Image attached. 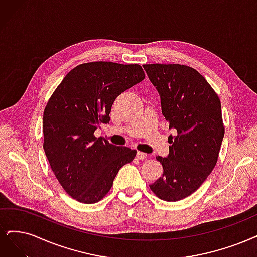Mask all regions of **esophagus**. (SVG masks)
I'll return each mask as SVG.
<instances>
[{"instance_id": "34e87169", "label": "esophagus", "mask_w": 257, "mask_h": 257, "mask_svg": "<svg viewBox=\"0 0 257 257\" xmlns=\"http://www.w3.org/2000/svg\"><path fill=\"white\" fill-rule=\"evenodd\" d=\"M146 158H147V155L144 154V153H142V151H138V153H137V159H139V160H144V159H146Z\"/></svg>"}]
</instances>
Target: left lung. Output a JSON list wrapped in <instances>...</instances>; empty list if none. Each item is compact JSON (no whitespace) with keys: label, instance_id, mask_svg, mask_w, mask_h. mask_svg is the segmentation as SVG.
Wrapping results in <instances>:
<instances>
[{"label":"left lung","instance_id":"1","mask_svg":"<svg viewBox=\"0 0 257 257\" xmlns=\"http://www.w3.org/2000/svg\"><path fill=\"white\" fill-rule=\"evenodd\" d=\"M161 99L169 129V153L158 156L162 178L149 187L160 199L175 202L192 195L212 173L224 136L221 103L203 76L182 64H145Z\"/></svg>","mask_w":257,"mask_h":257}]
</instances>
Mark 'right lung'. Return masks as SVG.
<instances>
[{
	"mask_svg": "<svg viewBox=\"0 0 257 257\" xmlns=\"http://www.w3.org/2000/svg\"><path fill=\"white\" fill-rule=\"evenodd\" d=\"M145 78L139 64L83 63L66 74L43 113V148L64 191L76 200L98 202L118 170L137 151L110 144L94 132L109 123L111 107L123 91Z\"/></svg>",
	"mask_w": 257,
	"mask_h": 257,
	"instance_id": "1",
	"label": "right lung"
}]
</instances>
